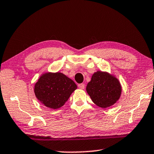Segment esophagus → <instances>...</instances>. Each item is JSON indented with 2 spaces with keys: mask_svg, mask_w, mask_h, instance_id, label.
<instances>
[{
  "mask_svg": "<svg viewBox=\"0 0 154 154\" xmlns=\"http://www.w3.org/2000/svg\"><path fill=\"white\" fill-rule=\"evenodd\" d=\"M78 87H79L80 89L83 90L85 88V84H83V83H79V84L78 85Z\"/></svg>",
  "mask_w": 154,
  "mask_h": 154,
  "instance_id": "esophagus-1",
  "label": "esophagus"
}]
</instances>
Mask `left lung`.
<instances>
[{
	"mask_svg": "<svg viewBox=\"0 0 154 154\" xmlns=\"http://www.w3.org/2000/svg\"><path fill=\"white\" fill-rule=\"evenodd\" d=\"M86 91L94 103L101 108H106L120 97L122 88L116 78L106 72L98 71L94 73L88 83Z\"/></svg>",
	"mask_w": 154,
	"mask_h": 154,
	"instance_id": "obj_1",
	"label": "left lung"
}]
</instances>
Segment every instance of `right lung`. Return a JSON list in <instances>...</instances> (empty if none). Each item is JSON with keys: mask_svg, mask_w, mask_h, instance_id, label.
I'll return each instance as SVG.
<instances>
[{"mask_svg": "<svg viewBox=\"0 0 154 154\" xmlns=\"http://www.w3.org/2000/svg\"><path fill=\"white\" fill-rule=\"evenodd\" d=\"M77 88L73 81L64 74L48 72L36 83L35 93L44 105L56 109L63 106Z\"/></svg>", "mask_w": 154, "mask_h": 154, "instance_id": "add662e5", "label": "right lung"}]
</instances>
